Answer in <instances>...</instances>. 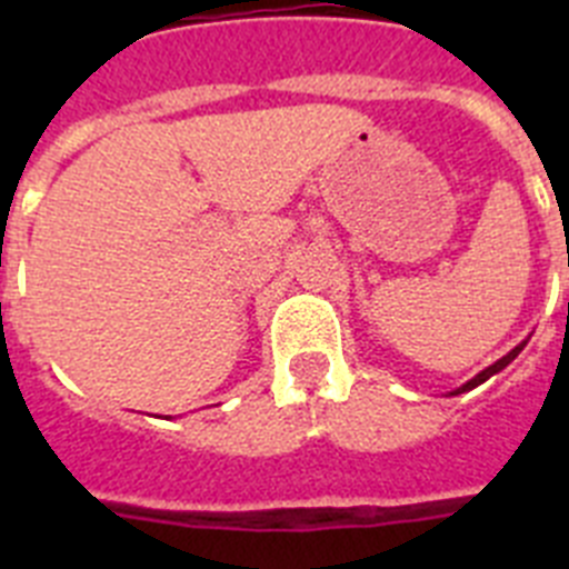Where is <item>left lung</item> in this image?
<instances>
[{"instance_id":"left-lung-1","label":"left lung","mask_w":569,"mask_h":569,"mask_svg":"<svg viewBox=\"0 0 569 569\" xmlns=\"http://www.w3.org/2000/svg\"><path fill=\"white\" fill-rule=\"evenodd\" d=\"M525 345H527V341H521L519 347H512V350H510V353L505 356V359H499V361H496V365H490V367H487V370H481V373L476 376V379H470V381H467V385H461L459 390H456V393H465V390H472V387H479L481 381H487V379H490L492 373H499V370H505V367L510 365V361L516 359V356H519L521 350H525ZM456 393H453V396H456Z\"/></svg>"}]
</instances>
